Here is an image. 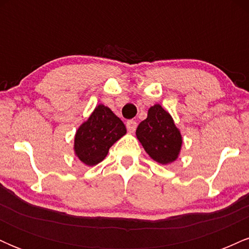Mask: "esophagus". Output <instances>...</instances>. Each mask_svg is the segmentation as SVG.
<instances>
[{"label":"esophagus","mask_w":249,"mask_h":249,"mask_svg":"<svg viewBox=\"0 0 249 249\" xmlns=\"http://www.w3.org/2000/svg\"><path fill=\"white\" fill-rule=\"evenodd\" d=\"M126 127L127 131L130 133H133L137 128V122L136 121H127L126 122Z\"/></svg>","instance_id":"esophagus-1"}]
</instances>
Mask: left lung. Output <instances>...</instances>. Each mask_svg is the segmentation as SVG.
I'll list each match as a JSON object with an SVG mask.
<instances>
[{
	"mask_svg": "<svg viewBox=\"0 0 249 249\" xmlns=\"http://www.w3.org/2000/svg\"><path fill=\"white\" fill-rule=\"evenodd\" d=\"M138 141L154 161L167 165L177 160L182 145V137L172 116L154 104L148 108L147 118L136 130Z\"/></svg>",
	"mask_w": 249,
	"mask_h": 249,
	"instance_id": "obj_1",
	"label": "left lung"
}]
</instances>
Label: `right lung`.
Returning <instances> with one entry per match:
<instances>
[{"mask_svg":"<svg viewBox=\"0 0 249 249\" xmlns=\"http://www.w3.org/2000/svg\"><path fill=\"white\" fill-rule=\"evenodd\" d=\"M126 134L124 123L111 111L99 104L75 134L73 150L77 158L88 166L104 160L108 150L117 141Z\"/></svg>","mask_w":249,"mask_h":249,"instance_id":"1","label":"right lung"}]
</instances>
